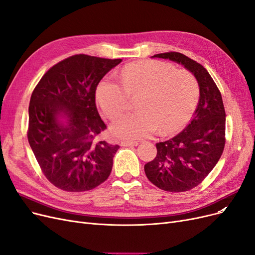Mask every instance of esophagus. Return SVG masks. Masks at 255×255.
<instances>
[{
  "label": "esophagus",
  "instance_id": "obj_1",
  "mask_svg": "<svg viewBox=\"0 0 255 255\" xmlns=\"http://www.w3.org/2000/svg\"><path fill=\"white\" fill-rule=\"evenodd\" d=\"M120 145L122 147H133V146H137L136 142H131V140H121Z\"/></svg>",
  "mask_w": 255,
  "mask_h": 255
}]
</instances>
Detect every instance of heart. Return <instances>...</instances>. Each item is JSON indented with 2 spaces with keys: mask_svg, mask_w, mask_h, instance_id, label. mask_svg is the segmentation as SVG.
I'll list each match as a JSON object with an SVG mask.
<instances>
[{
  "mask_svg": "<svg viewBox=\"0 0 255 255\" xmlns=\"http://www.w3.org/2000/svg\"><path fill=\"white\" fill-rule=\"evenodd\" d=\"M120 81L103 79L97 88V102L103 115L115 120L124 112L130 98L137 97L135 109L111 125L117 137L137 140L158 130L168 135L181 130L190 120L200 96V86L188 70H175L165 62H143L126 66Z\"/></svg>",
  "mask_w": 255,
  "mask_h": 255,
  "instance_id": "obj_1",
  "label": "heart"
}]
</instances>
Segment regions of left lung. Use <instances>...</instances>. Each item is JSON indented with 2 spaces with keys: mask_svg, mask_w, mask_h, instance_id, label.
<instances>
[{
  "mask_svg": "<svg viewBox=\"0 0 255 255\" xmlns=\"http://www.w3.org/2000/svg\"><path fill=\"white\" fill-rule=\"evenodd\" d=\"M153 58L185 66L200 85V101L182 132L156 144V156L144 166L148 180L169 192H184L200 185L221 158L226 143V112L221 91L203 65L185 54L169 51Z\"/></svg>",
  "mask_w": 255,
  "mask_h": 255,
  "instance_id": "left-lung-1",
  "label": "left lung"
}]
</instances>
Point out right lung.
<instances>
[{
	"label": "right lung",
	"mask_w": 255,
	"mask_h": 255,
	"mask_svg": "<svg viewBox=\"0 0 255 255\" xmlns=\"http://www.w3.org/2000/svg\"><path fill=\"white\" fill-rule=\"evenodd\" d=\"M121 62L69 56L52 66L31 94L28 142L43 174L59 189L88 191L110 175L120 146L98 139L107 126L97 109L96 91Z\"/></svg>",
	"instance_id": "right-lung-1"
}]
</instances>
